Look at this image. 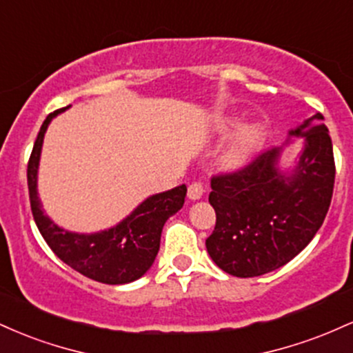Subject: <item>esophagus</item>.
<instances>
[{
    "label": "esophagus",
    "instance_id": "34e87169",
    "mask_svg": "<svg viewBox=\"0 0 353 353\" xmlns=\"http://www.w3.org/2000/svg\"><path fill=\"white\" fill-rule=\"evenodd\" d=\"M204 192H205V189L201 182H192L188 189V196L190 201H199L201 197L204 196Z\"/></svg>",
    "mask_w": 353,
    "mask_h": 353
}]
</instances>
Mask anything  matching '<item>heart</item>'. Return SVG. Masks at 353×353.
Listing matches in <instances>:
<instances>
[{
    "label": "heart",
    "instance_id": "obj_1",
    "mask_svg": "<svg viewBox=\"0 0 353 353\" xmlns=\"http://www.w3.org/2000/svg\"><path fill=\"white\" fill-rule=\"evenodd\" d=\"M230 136L229 143L219 154V165L224 171H241L247 164L254 161L259 151L264 145L267 128L262 121L252 119L241 124L239 116H222L216 123V132L219 136Z\"/></svg>",
    "mask_w": 353,
    "mask_h": 353
}]
</instances>
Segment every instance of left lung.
Wrapping results in <instances>:
<instances>
[{
    "mask_svg": "<svg viewBox=\"0 0 353 353\" xmlns=\"http://www.w3.org/2000/svg\"><path fill=\"white\" fill-rule=\"evenodd\" d=\"M292 136L303 139L292 171L279 169L283 148H274L241 171L210 181L216 228L205 247L224 272L244 279L272 272L301 254L323 224L335 181L323 116L305 119L289 131Z\"/></svg>",
    "mask_w": 353,
    "mask_h": 353,
    "instance_id": "8db88e82",
    "label": "left lung"
}]
</instances>
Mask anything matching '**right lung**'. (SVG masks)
<instances>
[{
    "mask_svg": "<svg viewBox=\"0 0 353 353\" xmlns=\"http://www.w3.org/2000/svg\"><path fill=\"white\" fill-rule=\"evenodd\" d=\"M68 108L58 109L44 119L28 163V189L34 222L52 252L71 269L109 285L134 282L154 264L165 221L184 205L188 188L182 184L154 194L119 224L101 232L79 234L59 228L44 214L38 197V168L48 125Z\"/></svg>",
    "mask_w": 353,
    "mask_h": 353,
    "instance_id": "right-lung-1",
    "label": "right lung"
}]
</instances>
